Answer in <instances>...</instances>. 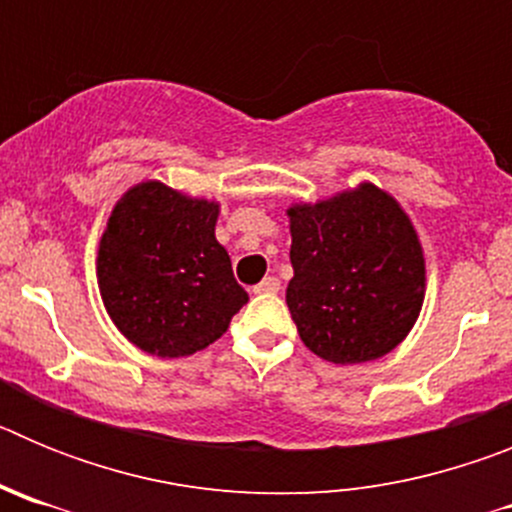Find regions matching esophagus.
<instances>
[{
    "mask_svg": "<svg viewBox=\"0 0 512 512\" xmlns=\"http://www.w3.org/2000/svg\"><path fill=\"white\" fill-rule=\"evenodd\" d=\"M279 289H282V284H279L277 277H266L264 282H259L253 287V292H256V295H277Z\"/></svg>",
    "mask_w": 512,
    "mask_h": 512,
    "instance_id": "34e87169",
    "label": "esophagus"
}]
</instances>
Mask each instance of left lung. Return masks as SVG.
<instances>
[{"label":"left lung","mask_w":512,"mask_h":512,"mask_svg":"<svg viewBox=\"0 0 512 512\" xmlns=\"http://www.w3.org/2000/svg\"><path fill=\"white\" fill-rule=\"evenodd\" d=\"M295 277L287 305L302 343L333 364L395 351L425 300V253L405 207L359 182L318 202L287 207Z\"/></svg>","instance_id":"8db88e82"}]
</instances>
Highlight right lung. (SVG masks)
Wrapping results in <instances>:
<instances>
[{
  "mask_svg": "<svg viewBox=\"0 0 512 512\" xmlns=\"http://www.w3.org/2000/svg\"><path fill=\"white\" fill-rule=\"evenodd\" d=\"M220 202L146 179L122 192L97 246L102 305L135 348L192 356L248 302L215 238Z\"/></svg>",
  "mask_w": 512,
  "mask_h": 512,
  "instance_id": "obj_1",
  "label": "right lung"
}]
</instances>
